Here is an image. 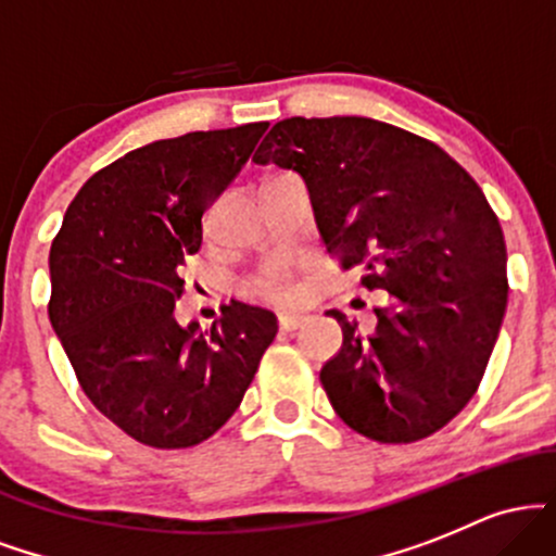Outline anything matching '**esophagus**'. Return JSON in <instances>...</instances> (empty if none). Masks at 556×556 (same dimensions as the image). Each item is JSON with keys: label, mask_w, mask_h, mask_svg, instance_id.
I'll use <instances>...</instances> for the list:
<instances>
[{"label": "esophagus", "mask_w": 556, "mask_h": 556, "mask_svg": "<svg viewBox=\"0 0 556 556\" xmlns=\"http://www.w3.org/2000/svg\"><path fill=\"white\" fill-rule=\"evenodd\" d=\"M305 316L303 314H282L279 316V329L282 331H295L298 327H303Z\"/></svg>", "instance_id": "obj_1"}]
</instances>
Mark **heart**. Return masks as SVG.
I'll use <instances>...</instances> for the list:
<instances>
[{
	"label": "heart",
	"mask_w": 556,
	"mask_h": 556,
	"mask_svg": "<svg viewBox=\"0 0 556 556\" xmlns=\"http://www.w3.org/2000/svg\"><path fill=\"white\" fill-rule=\"evenodd\" d=\"M256 290L264 292L266 298L274 300H287L295 295V279L290 271H271L266 277H261L256 282Z\"/></svg>",
	"instance_id": "obj_1"
}]
</instances>
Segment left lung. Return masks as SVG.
<instances>
[{
	"mask_svg": "<svg viewBox=\"0 0 556 556\" xmlns=\"http://www.w3.org/2000/svg\"><path fill=\"white\" fill-rule=\"evenodd\" d=\"M303 177L342 269L387 290L376 327L327 311L342 348L321 384L344 424L381 444L431 437L481 384L507 308V248L473 177L431 140L371 117H290L253 154Z\"/></svg>",
	"mask_w": 556,
	"mask_h": 556,
	"instance_id": "1",
	"label": "left lung"
}]
</instances>
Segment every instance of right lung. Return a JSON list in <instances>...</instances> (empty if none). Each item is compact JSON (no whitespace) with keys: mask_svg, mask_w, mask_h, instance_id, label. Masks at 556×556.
Wrapping results in <instances>:
<instances>
[{"mask_svg":"<svg viewBox=\"0 0 556 556\" xmlns=\"http://www.w3.org/2000/svg\"><path fill=\"white\" fill-rule=\"evenodd\" d=\"M266 127L140 146L83 185L52 242V327L88 400L140 444L182 450L219 431L277 334L271 311L238 300L212 331L175 318L177 266Z\"/></svg>","mask_w":556,"mask_h":556,"instance_id":"add662e5","label":"right lung"}]
</instances>
